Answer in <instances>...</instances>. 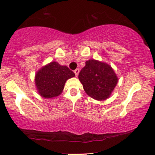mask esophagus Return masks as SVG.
<instances>
[{"label": "esophagus", "instance_id": "1", "mask_svg": "<svg viewBox=\"0 0 155 155\" xmlns=\"http://www.w3.org/2000/svg\"><path fill=\"white\" fill-rule=\"evenodd\" d=\"M74 72L75 75H76V77H78V74H79V69H75V70H74Z\"/></svg>", "mask_w": 155, "mask_h": 155}]
</instances>
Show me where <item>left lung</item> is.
I'll use <instances>...</instances> for the list:
<instances>
[{
  "label": "left lung",
  "instance_id": "8db88e82",
  "mask_svg": "<svg viewBox=\"0 0 155 155\" xmlns=\"http://www.w3.org/2000/svg\"><path fill=\"white\" fill-rule=\"evenodd\" d=\"M78 79L86 94L93 99L102 101L110 97L118 83V77L107 63L89 60L81 70Z\"/></svg>",
  "mask_w": 155,
  "mask_h": 155
}]
</instances>
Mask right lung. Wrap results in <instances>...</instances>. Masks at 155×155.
I'll return each instance as SVG.
<instances>
[{
    "mask_svg": "<svg viewBox=\"0 0 155 155\" xmlns=\"http://www.w3.org/2000/svg\"><path fill=\"white\" fill-rule=\"evenodd\" d=\"M75 74L67 66L51 62L41 67L35 75L37 92L44 98L58 97L62 93L65 83Z\"/></svg>",
    "mask_w": 155,
    "mask_h": 155,
    "instance_id": "obj_1",
    "label": "right lung"
}]
</instances>
